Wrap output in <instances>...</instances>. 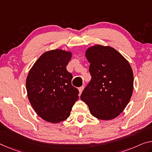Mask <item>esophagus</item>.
I'll return each instance as SVG.
<instances>
[{"label": "esophagus", "instance_id": "34e87169", "mask_svg": "<svg viewBox=\"0 0 152 152\" xmlns=\"http://www.w3.org/2000/svg\"><path fill=\"white\" fill-rule=\"evenodd\" d=\"M83 89H84V86H81V87H79V88H78L79 92V94H81V92H83Z\"/></svg>", "mask_w": 152, "mask_h": 152}]
</instances>
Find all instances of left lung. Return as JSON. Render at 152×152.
<instances>
[{
    "label": "left lung",
    "instance_id": "left-lung-1",
    "mask_svg": "<svg viewBox=\"0 0 152 152\" xmlns=\"http://www.w3.org/2000/svg\"><path fill=\"white\" fill-rule=\"evenodd\" d=\"M86 56L92 79L81 99L90 113L102 120L115 118L124 110L132 96L133 72L127 60L110 46L96 45L88 48Z\"/></svg>",
    "mask_w": 152,
    "mask_h": 152
}]
</instances>
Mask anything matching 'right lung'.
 <instances>
[{
	"mask_svg": "<svg viewBox=\"0 0 152 152\" xmlns=\"http://www.w3.org/2000/svg\"><path fill=\"white\" fill-rule=\"evenodd\" d=\"M72 53L60 49L43 53L28 74L26 87L30 103L37 115L51 123L67 119L79 91L71 84L66 66Z\"/></svg>",
	"mask_w": 152,
	"mask_h": 152,
	"instance_id": "add662e5",
	"label": "right lung"
}]
</instances>
